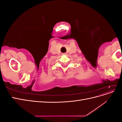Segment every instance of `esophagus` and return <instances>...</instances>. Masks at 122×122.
<instances>
[{
    "label": "esophagus",
    "mask_w": 122,
    "mask_h": 122,
    "mask_svg": "<svg viewBox=\"0 0 122 122\" xmlns=\"http://www.w3.org/2000/svg\"><path fill=\"white\" fill-rule=\"evenodd\" d=\"M67 53H62V55H67Z\"/></svg>",
    "instance_id": "esophagus-1"
}]
</instances>
